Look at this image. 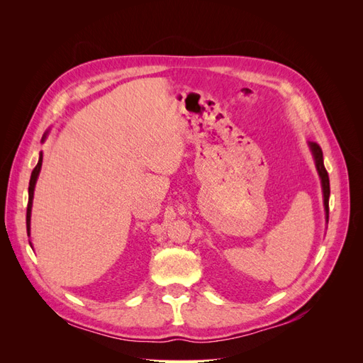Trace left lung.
Returning <instances> with one entry per match:
<instances>
[{
  "mask_svg": "<svg viewBox=\"0 0 363 363\" xmlns=\"http://www.w3.org/2000/svg\"><path fill=\"white\" fill-rule=\"evenodd\" d=\"M311 148L313 152L315 157V163H316V169L318 174L321 177V183H323V192H324V207H325V213H327V221H328V196H330V180H328V174L327 169L324 167V160H323V150L321 147L315 144V142H311Z\"/></svg>",
  "mask_w": 363,
  "mask_h": 363,
  "instance_id": "left-lung-1",
  "label": "left lung"
}]
</instances>
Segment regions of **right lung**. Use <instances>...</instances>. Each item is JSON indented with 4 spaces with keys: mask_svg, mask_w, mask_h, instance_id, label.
<instances>
[{
    "mask_svg": "<svg viewBox=\"0 0 363 363\" xmlns=\"http://www.w3.org/2000/svg\"><path fill=\"white\" fill-rule=\"evenodd\" d=\"M42 167V155L39 157V162L33 169L31 172V177H30V184H28V204H27V233H30V215H31V203H33V192H35V184L38 180V175Z\"/></svg>",
    "mask_w": 363,
    "mask_h": 363,
    "instance_id": "obj_1",
    "label": "right lung"
}]
</instances>
